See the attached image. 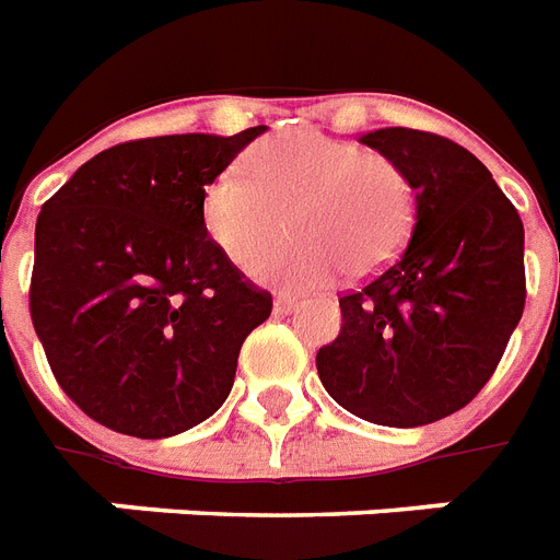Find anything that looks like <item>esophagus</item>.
I'll return each mask as SVG.
<instances>
[{"instance_id": "1", "label": "esophagus", "mask_w": 560, "mask_h": 560, "mask_svg": "<svg viewBox=\"0 0 560 560\" xmlns=\"http://www.w3.org/2000/svg\"><path fill=\"white\" fill-rule=\"evenodd\" d=\"M272 307H276V314H290L293 307H299V299L296 296H288V293H281V296H276Z\"/></svg>"}]
</instances>
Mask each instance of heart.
Returning <instances> with one entry per match:
<instances>
[{
	"label": "heart",
	"mask_w": 560,
	"mask_h": 560,
	"mask_svg": "<svg viewBox=\"0 0 560 560\" xmlns=\"http://www.w3.org/2000/svg\"><path fill=\"white\" fill-rule=\"evenodd\" d=\"M416 183L389 156L323 130H288L229 165L202 191L206 235L246 264L289 220L284 245L249 262L264 284L290 293L323 288L346 270L369 276L404 249L416 226Z\"/></svg>",
	"instance_id": "1"
}]
</instances>
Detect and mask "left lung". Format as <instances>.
<instances>
[{"label":"left lung","mask_w":560,"mask_h":560,"mask_svg":"<svg viewBox=\"0 0 560 560\" xmlns=\"http://www.w3.org/2000/svg\"><path fill=\"white\" fill-rule=\"evenodd\" d=\"M360 142L416 183V226L395 261L342 293V328L316 369L351 416L433 424L477 398L521 323L523 220L491 171L444 136L386 127Z\"/></svg>","instance_id":"1"}]
</instances>
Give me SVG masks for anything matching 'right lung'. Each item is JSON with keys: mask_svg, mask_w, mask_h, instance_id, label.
Returning <instances> with one entry per match:
<instances>
[{"mask_svg": "<svg viewBox=\"0 0 560 560\" xmlns=\"http://www.w3.org/2000/svg\"><path fill=\"white\" fill-rule=\"evenodd\" d=\"M261 133L121 142L43 202L31 323L55 381L92 421L165 439L226 400L272 296L211 244L200 202Z\"/></svg>", "mask_w": 560, "mask_h": 560, "instance_id": "obj_1", "label": "right lung"}]
</instances>
